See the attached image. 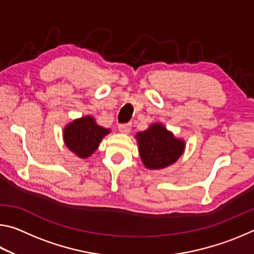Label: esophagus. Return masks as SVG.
I'll return each mask as SVG.
<instances>
[{
    "mask_svg": "<svg viewBox=\"0 0 254 254\" xmlns=\"http://www.w3.org/2000/svg\"><path fill=\"white\" fill-rule=\"evenodd\" d=\"M131 130V124L130 123H122L119 126V131L122 133H128Z\"/></svg>",
    "mask_w": 254,
    "mask_h": 254,
    "instance_id": "34e87169",
    "label": "esophagus"
}]
</instances>
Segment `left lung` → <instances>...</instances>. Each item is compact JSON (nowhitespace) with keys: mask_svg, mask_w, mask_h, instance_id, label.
I'll return each instance as SVG.
<instances>
[{"mask_svg":"<svg viewBox=\"0 0 254 254\" xmlns=\"http://www.w3.org/2000/svg\"><path fill=\"white\" fill-rule=\"evenodd\" d=\"M140 157L149 169H161L173 165L183 154L184 141L175 139L162 124H152L136 134Z\"/></svg>","mask_w":254,"mask_h":254,"instance_id":"1","label":"left lung"}]
</instances>
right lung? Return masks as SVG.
Listing matches in <instances>:
<instances>
[{"label": "right lung", "mask_w": 254, "mask_h": 254, "mask_svg": "<svg viewBox=\"0 0 254 254\" xmlns=\"http://www.w3.org/2000/svg\"><path fill=\"white\" fill-rule=\"evenodd\" d=\"M109 132L107 128L97 126L92 117H85L68 124L64 131V139L70 151L80 158H87Z\"/></svg>", "instance_id": "1"}]
</instances>
